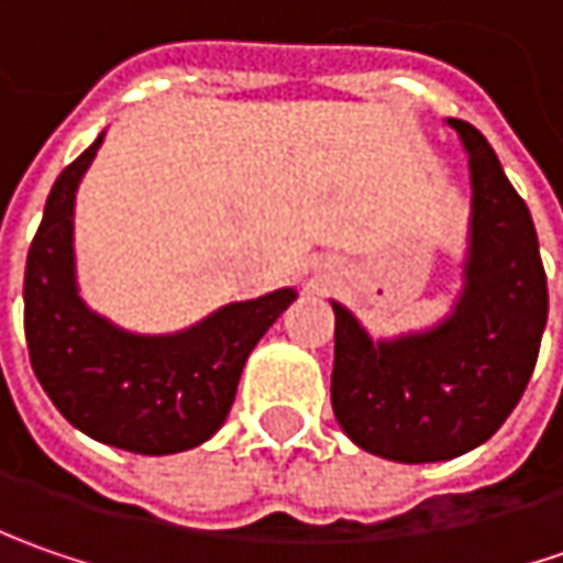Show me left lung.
Listing matches in <instances>:
<instances>
[{"mask_svg":"<svg viewBox=\"0 0 563 563\" xmlns=\"http://www.w3.org/2000/svg\"><path fill=\"white\" fill-rule=\"evenodd\" d=\"M470 153L473 219L466 285L451 319L373 341L335 307L332 410L354 442L388 461H451L492 439L530 385L549 319L539 238L488 141L448 119Z\"/></svg>","mask_w":563,"mask_h":563,"instance_id":"8db88e82","label":"left lung"}]
</instances>
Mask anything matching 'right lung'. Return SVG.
<instances>
[{"label": "right lung", "mask_w": 563, "mask_h": 563, "mask_svg": "<svg viewBox=\"0 0 563 563\" xmlns=\"http://www.w3.org/2000/svg\"><path fill=\"white\" fill-rule=\"evenodd\" d=\"M102 134L55 178L24 269L31 366L58 413L90 439L134 454L203 444L238 395L256 341L291 307V288L231 303L178 335L121 332L90 313L75 285V190Z\"/></svg>", "instance_id": "obj_1"}]
</instances>
